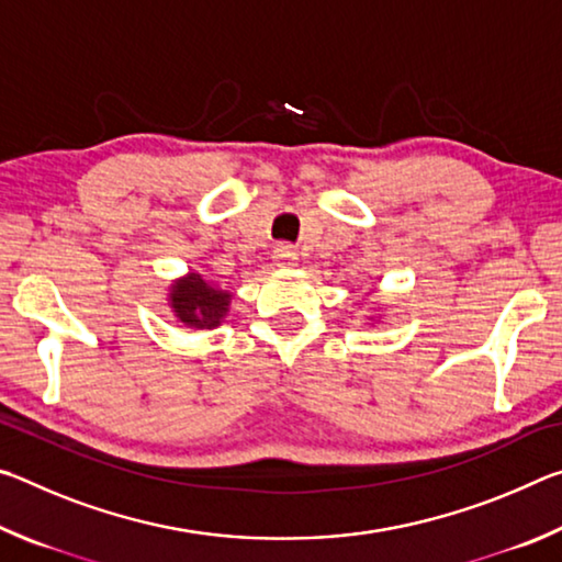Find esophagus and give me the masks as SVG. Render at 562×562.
Instances as JSON below:
<instances>
[{"instance_id": "obj_1", "label": "esophagus", "mask_w": 562, "mask_h": 562, "mask_svg": "<svg viewBox=\"0 0 562 562\" xmlns=\"http://www.w3.org/2000/svg\"><path fill=\"white\" fill-rule=\"evenodd\" d=\"M274 258H278L280 262H292L294 260V250L288 245H280L278 250H274Z\"/></svg>"}]
</instances>
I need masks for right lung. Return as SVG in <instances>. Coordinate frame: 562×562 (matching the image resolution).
I'll use <instances>...</instances> for the list:
<instances>
[{
  "label": "right lung",
  "mask_w": 562,
  "mask_h": 562,
  "mask_svg": "<svg viewBox=\"0 0 562 562\" xmlns=\"http://www.w3.org/2000/svg\"><path fill=\"white\" fill-rule=\"evenodd\" d=\"M227 302H231V292L213 288L201 274H188L170 294V304H173L178 319L198 329L215 327L225 317Z\"/></svg>",
  "instance_id": "obj_1"
}]
</instances>
